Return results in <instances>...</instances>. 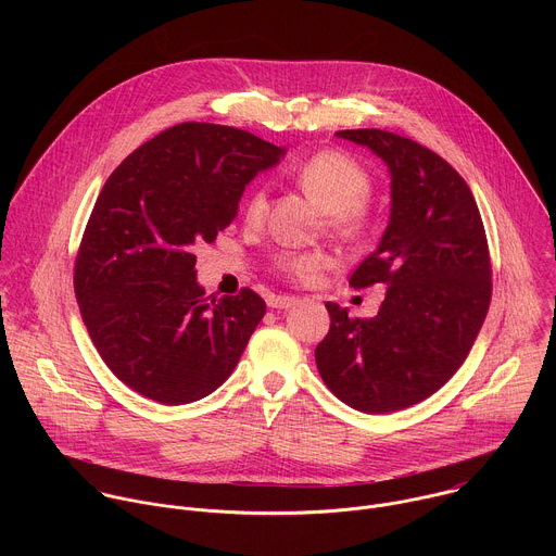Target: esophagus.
Here are the masks:
<instances>
[{"instance_id": "obj_1", "label": "esophagus", "mask_w": 556, "mask_h": 556, "mask_svg": "<svg viewBox=\"0 0 556 556\" xmlns=\"http://www.w3.org/2000/svg\"><path fill=\"white\" fill-rule=\"evenodd\" d=\"M299 301V296H288V294H270L268 296V307L273 309H283V307H290Z\"/></svg>"}]
</instances>
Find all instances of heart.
<instances>
[{
    "label": "heart",
    "instance_id": "heart-1",
    "mask_svg": "<svg viewBox=\"0 0 556 556\" xmlns=\"http://www.w3.org/2000/svg\"><path fill=\"white\" fill-rule=\"evenodd\" d=\"M288 176L292 182L326 211L332 232L345 242L365 244L378 230V211L369 202V172L341 149H319L296 163ZM268 211V195L262 187L247 193L242 213L249 224H262ZM332 266V255L324 249L283 251L275 257V270L292 281L312 283Z\"/></svg>",
    "mask_w": 556,
    "mask_h": 556
}]
</instances>
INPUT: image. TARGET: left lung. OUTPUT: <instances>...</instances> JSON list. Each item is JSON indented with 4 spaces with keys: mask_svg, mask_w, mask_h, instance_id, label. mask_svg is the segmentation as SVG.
Listing matches in <instances>:
<instances>
[{
    "mask_svg": "<svg viewBox=\"0 0 556 556\" xmlns=\"http://www.w3.org/2000/svg\"><path fill=\"white\" fill-rule=\"evenodd\" d=\"M391 172L380 247L354 270L356 290L387 286L371 319L328 301L330 330L314 361L339 401L389 414L435 393L466 361L493 294L484 222L464 178L420 142L382 129H341Z\"/></svg>",
    "mask_w": 556,
    "mask_h": 556,
    "instance_id": "obj_1",
    "label": "left lung"
}]
</instances>
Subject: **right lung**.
Instances as JSON below:
<instances>
[{"instance_id": "add662e5", "label": "right lung", "mask_w": 556, "mask_h": 556, "mask_svg": "<svg viewBox=\"0 0 556 556\" xmlns=\"http://www.w3.org/2000/svg\"><path fill=\"white\" fill-rule=\"evenodd\" d=\"M281 153L244 129L180 123L131 151L99 193L74 260V294L105 365L144 399H204L264 319L251 288L204 296L193 247L230 226L247 185Z\"/></svg>"}]
</instances>
